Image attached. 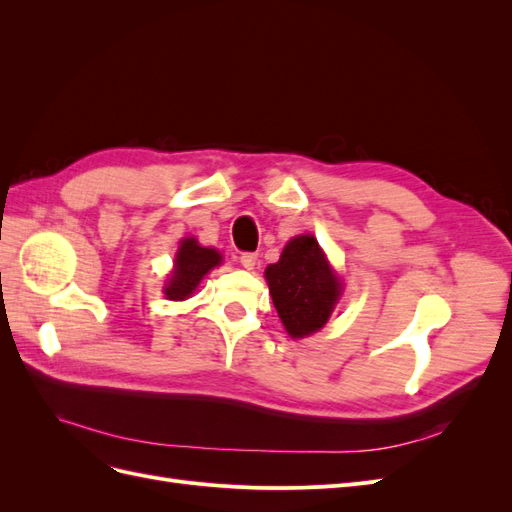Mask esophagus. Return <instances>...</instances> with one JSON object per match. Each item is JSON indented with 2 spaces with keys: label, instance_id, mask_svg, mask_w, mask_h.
Instances as JSON below:
<instances>
[{
  "label": "esophagus",
  "instance_id": "obj_1",
  "mask_svg": "<svg viewBox=\"0 0 512 512\" xmlns=\"http://www.w3.org/2000/svg\"><path fill=\"white\" fill-rule=\"evenodd\" d=\"M239 262H241L243 269H254V267H256V254L245 252V254H241Z\"/></svg>",
  "mask_w": 512,
  "mask_h": 512
}]
</instances>
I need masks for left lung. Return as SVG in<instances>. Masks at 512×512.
I'll list each match as a JSON object with an SVG mask.
<instances>
[{"instance_id": "8db88e82", "label": "left lung", "mask_w": 512, "mask_h": 512, "mask_svg": "<svg viewBox=\"0 0 512 512\" xmlns=\"http://www.w3.org/2000/svg\"><path fill=\"white\" fill-rule=\"evenodd\" d=\"M265 277L277 316L294 339L312 335L327 324L344 288L314 235L290 239L280 260L267 267Z\"/></svg>"}]
</instances>
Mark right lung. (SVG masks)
I'll list each match as a JSON object with an SVG mask.
<instances>
[{"label":"right lung","mask_w":512,"mask_h":512,"mask_svg":"<svg viewBox=\"0 0 512 512\" xmlns=\"http://www.w3.org/2000/svg\"><path fill=\"white\" fill-rule=\"evenodd\" d=\"M222 262V254L211 247H203L194 237L183 239L175 256V269L166 280L164 294L170 301H183L196 290L200 280Z\"/></svg>","instance_id":"1"}]
</instances>
